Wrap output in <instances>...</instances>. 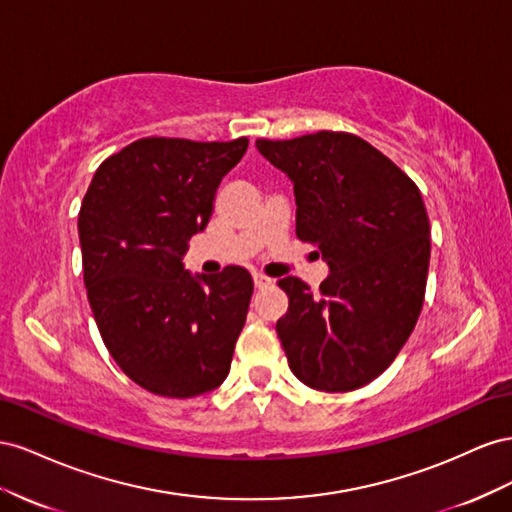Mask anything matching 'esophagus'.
<instances>
[{
	"instance_id": "obj_1",
	"label": "esophagus",
	"mask_w": 512,
	"mask_h": 512,
	"mask_svg": "<svg viewBox=\"0 0 512 512\" xmlns=\"http://www.w3.org/2000/svg\"><path fill=\"white\" fill-rule=\"evenodd\" d=\"M253 281H255V287H257V289H264V287H268V285L272 283L270 276L261 274V272H253Z\"/></svg>"
}]
</instances>
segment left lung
Instances as JSON below:
<instances>
[{
    "instance_id": "8db88e82",
    "label": "left lung",
    "mask_w": 512,
    "mask_h": 512,
    "mask_svg": "<svg viewBox=\"0 0 512 512\" xmlns=\"http://www.w3.org/2000/svg\"><path fill=\"white\" fill-rule=\"evenodd\" d=\"M296 193V236L319 248L330 274L319 291L298 276L276 334L302 384L349 392L397 358L425 302L431 227L414 180L369 141L319 130L257 139Z\"/></svg>"
}]
</instances>
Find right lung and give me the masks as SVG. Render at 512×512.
I'll list each match as a JSON object with an SVG mask.
<instances>
[{
    "instance_id": "1",
    "label": "right lung",
    "mask_w": 512,
    "mask_h": 512,
    "mask_svg": "<svg viewBox=\"0 0 512 512\" xmlns=\"http://www.w3.org/2000/svg\"><path fill=\"white\" fill-rule=\"evenodd\" d=\"M246 148V137H143L102 160L83 197V281L102 343L158 397H197L229 373L253 279L240 266L191 276L182 255Z\"/></svg>"
}]
</instances>
